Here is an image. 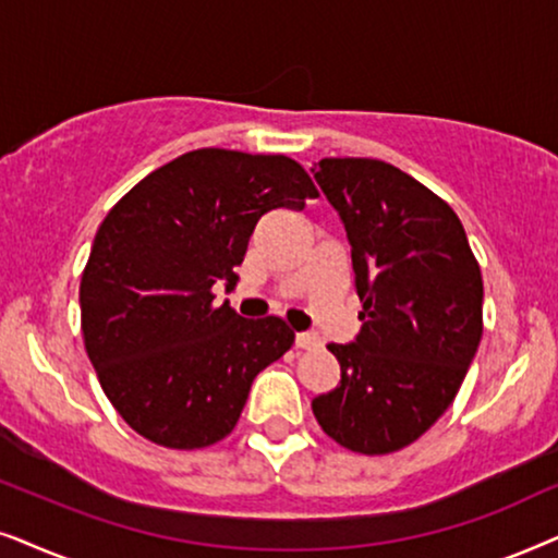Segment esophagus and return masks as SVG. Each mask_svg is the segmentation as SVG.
<instances>
[{
	"label": "esophagus",
	"instance_id": "1",
	"mask_svg": "<svg viewBox=\"0 0 558 558\" xmlns=\"http://www.w3.org/2000/svg\"><path fill=\"white\" fill-rule=\"evenodd\" d=\"M318 344H322V339H318L316 333H308V331L295 333V347L299 349H316Z\"/></svg>",
	"mask_w": 558,
	"mask_h": 558
}]
</instances>
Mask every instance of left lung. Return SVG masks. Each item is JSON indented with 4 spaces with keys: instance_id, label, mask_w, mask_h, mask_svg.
Here are the masks:
<instances>
[{
    "instance_id": "left-lung-1",
    "label": "left lung",
    "mask_w": 558,
    "mask_h": 558,
    "mask_svg": "<svg viewBox=\"0 0 558 558\" xmlns=\"http://www.w3.org/2000/svg\"><path fill=\"white\" fill-rule=\"evenodd\" d=\"M314 178L352 244L362 331L329 344L341 380L311 408L339 447L392 454L462 388L482 339L480 263L454 209L390 162L324 158Z\"/></svg>"
}]
</instances>
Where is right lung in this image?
<instances>
[{"label": "right lung", "mask_w": 558, "mask_h": 558, "mask_svg": "<svg viewBox=\"0 0 558 558\" xmlns=\"http://www.w3.org/2000/svg\"><path fill=\"white\" fill-rule=\"evenodd\" d=\"M318 191L286 155L202 147L145 175L104 217L81 275V333L101 390L147 441L204 449L229 436L259 369L293 347L280 316L214 303L236 286L257 221Z\"/></svg>", "instance_id": "1"}]
</instances>
